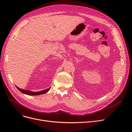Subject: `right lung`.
Segmentation results:
<instances>
[{
    "label": "right lung",
    "instance_id": "add662e5",
    "mask_svg": "<svg viewBox=\"0 0 132 132\" xmlns=\"http://www.w3.org/2000/svg\"><path fill=\"white\" fill-rule=\"evenodd\" d=\"M16 88L19 90L21 92L24 93V94H26V95H30V96H36V95H42V94L44 93H46L47 92H48V91L50 90V89L51 88V87H49V88L46 89V90H42L41 91H38V92H33V91H31L29 90H23L22 89L19 88V87H18V86H16Z\"/></svg>",
    "mask_w": 132,
    "mask_h": 132
}]
</instances>
